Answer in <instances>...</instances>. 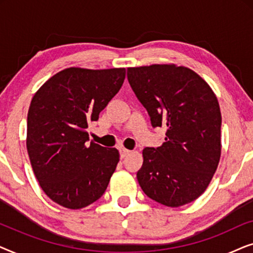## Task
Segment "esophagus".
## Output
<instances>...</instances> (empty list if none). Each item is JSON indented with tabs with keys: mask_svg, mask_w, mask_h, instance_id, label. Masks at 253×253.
I'll list each match as a JSON object with an SVG mask.
<instances>
[{
	"mask_svg": "<svg viewBox=\"0 0 253 253\" xmlns=\"http://www.w3.org/2000/svg\"><path fill=\"white\" fill-rule=\"evenodd\" d=\"M131 153V151H129V150H126V148H120V155H121V158H126V155H129Z\"/></svg>",
	"mask_w": 253,
	"mask_h": 253,
	"instance_id": "34e87169",
	"label": "esophagus"
}]
</instances>
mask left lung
Returning a JSON list of instances; mask_svg holds the SVG:
<instances>
[{"label":"left lung","mask_w":253,"mask_h":253,"mask_svg":"<svg viewBox=\"0 0 253 253\" xmlns=\"http://www.w3.org/2000/svg\"><path fill=\"white\" fill-rule=\"evenodd\" d=\"M127 81L151 117L166 126L165 143L143 150L137 179L145 195L169 207L202 196L221 155V112L210 85L175 64L127 68Z\"/></svg>","instance_id":"left-lung-1"}]
</instances>
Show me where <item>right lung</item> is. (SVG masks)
I'll return each instance as SVG.
<instances>
[{
	"instance_id": "add662e5",
	"label": "right lung",
	"mask_w": 253,
	"mask_h": 253,
	"mask_svg": "<svg viewBox=\"0 0 253 253\" xmlns=\"http://www.w3.org/2000/svg\"><path fill=\"white\" fill-rule=\"evenodd\" d=\"M126 69H64L31 101L26 147L41 189L58 205L79 210L105 193L120 161L116 148L89 140V123L122 87Z\"/></svg>"
}]
</instances>
